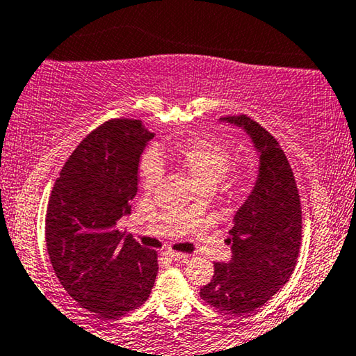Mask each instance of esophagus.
Instances as JSON below:
<instances>
[{"instance_id": "obj_1", "label": "esophagus", "mask_w": 356, "mask_h": 356, "mask_svg": "<svg viewBox=\"0 0 356 356\" xmlns=\"http://www.w3.org/2000/svg\"><path fill=\"white\" fill-rule=\"evenodd\" d=\"M163 254H164V257L171 258V259H176V261H180V259H187L188 258V254L177 253V252H164Z\"/></svg>"}]
</instances>
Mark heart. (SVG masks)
<instances>
[{
  "mask_svg": "<svg viewBox=\"0 0 356 356\" xmlns=\"http://www.w3.org/2000/svg\"><path fill=\"white\" fill-rule=\"evenodd\" d=\"M169 154L176 159L195 179L202 188H213L229 172L232 164V152L226 145L211 137H197L177 143L169 149ZM140 179L147 190H152L161 182L163 163L161 153L148 149L140 161ZM187 207L185 209H188Z\"/></svg>",
  "mask_w": 356,
  "mask_h": 356,
  "instance_id": "b5f03b06",
  "label": "heart"
}]
</instances>
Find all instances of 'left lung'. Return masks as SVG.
Returning <instances> with one entry per match:
<instances>
[{
  "label": "left lung",
  "mask_w": 356,
  "mask_h": 356,
  "mask_svg": "<svg viewBox=\"0 0 356 356\" xmlns=\"http://www.w3.org/2000/svg\"><path fill=\"white\" fill-rule=\"evenodd\" d=\"M250 135L259 153L257 184L234 216L229 263H214L204 302L229 314L257 313L287 282L302 243V204L292 168L277 140L247 114L221 118Z\"/></svg>",
  "instance_id": "8db88e82"
}]
</instances>
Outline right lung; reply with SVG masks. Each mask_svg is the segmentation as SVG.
Segmentation results:
<instances>
[{
  "instance_id": "right-lung-1",
  "label": "right lung",
  "mask_w": 356,
  "mask_h": 356,
  "mask_svg": "<svg viewBox=\"0 0 356 356\" xmlns=\"http://www.w3.org/2000/svg\"><path fill=\"white\" fill-rule=\"evenodd\" d=\"M153 137L137 119L102 124L74 149L49 197L44 237L54 273L99 318L142 307L156 279V252L116 226L132 208L140 156Z\"/></svg>"
}]
</instances>
